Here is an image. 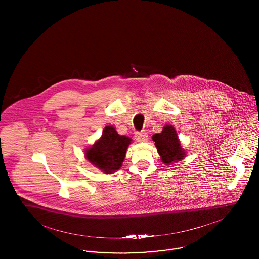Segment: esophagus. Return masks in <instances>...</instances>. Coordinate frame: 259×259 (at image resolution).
<instances>
[{"instance_id": "obj_1", "label": "esophagus", "mask_w": 259, "mask_h": 259, "mask_svg": "<svg viewBox=\"0 0 259 259\" xmlns=\"http://www.w3.org/2000/svg\"><path fill=\"white\" fill-rule=\"evenodd\" d=\"M135 139L137 140V142H140V143L147 142L148 134L146 132H137L135 135Z\"/></svg>"}]
</instances>
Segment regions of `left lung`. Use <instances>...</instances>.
<instances>
[{
    "mask_svg": "<svg viewBox=\"0 0 259 259\" xmlns=\"http://www.w3.org/2000/svg\"><path fill=\"white\" fill-rule=\"evenodd\" d=\"M152 141L165 165L177 163L186 156V151L182 148V143L172 125L166 124L161 133L152 136Z\"/></svg>",
    "mask_w": 259,
    "mask_h": 259,
    "instance_id": "obj_1",
    "label": "left lung"
}]
</instances>
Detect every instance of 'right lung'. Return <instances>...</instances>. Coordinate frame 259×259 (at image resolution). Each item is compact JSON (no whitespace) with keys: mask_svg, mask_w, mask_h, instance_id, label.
Returning a JSON list of instances; mask_svg holds the SVG:
<instances>
[{"mask_svg":"<svg viewBox=\"0 0 259 259\" xmlns=\"http://www.w3.org/2000/svg\"><path fill=\"white\" fill-rule=\"evenodd\" d=\"M132 139L119 135L115 128L106 126L102 136L84 150L87 160L104 174H112L122 166L127 148Z\"/></svg>","mask_w":259,"mask_h":259,"instance_id":"right-lung-1","label":"right lung"}]
</instances>
